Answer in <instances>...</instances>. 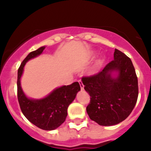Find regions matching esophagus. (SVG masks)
<instances>
[{"instance_id": "esophagus-1", "label": "esophagus", "mask_w": 151, "mask_h": 151, "mask_svg": "<svg viewBox=\"0 0 151 151\" xmlns=\"http://www.w3.org/2000/svg\"><path fill=\"white\" fill-rule=\"evenodd\" d=\"M78 82H79V85H80V88H81V90H83L84 89V84H83V83H82V81H81V80H79L78 81Z\"/></svg>"}]
</instances>
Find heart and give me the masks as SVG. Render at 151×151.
I'll return each mask as SVG.
<instances>
[{
	"label": "heart",
	"instance_id": "obj_1",
	"mask_svg": "<svg viewBox=\"0 0 151 151\" xmlns=\"http://www.w3.org/2000/svg\"><path fill=\"white\" fill-rule=\"evenodd\" d=\"M93 55V53L92 52L91 54V55ZM102 63V60H99V61L98 62V63H97V65H101V64Z\"/></svg>",
	"mask_w": 151,
	"mask_h": 151
}]
</instances>
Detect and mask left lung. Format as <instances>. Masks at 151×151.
<instances>
[{
    "label": "left lung",
    "instance_id": "8db88e82",
    "mask_svg": "<svg viewBox=\"0 0 151 151\" xmlns=\"http://www.w3.org/2000/svg\"><path fill=\"white\" fill-rule=\"evenodd\" d=\"M114 58L101 72L81 78L90 95L86 112L100 126L116 125L125 120L138 99V78L131 59L117 49ZM114 70L119 72L116 78L111 77Z\"/></svg>",
    "mask_w": 151,
    "mask_h": 151
}]
</instances>
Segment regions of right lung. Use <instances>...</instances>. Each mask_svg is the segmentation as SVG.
I'll return each mask as SVG.
<instances>
[{
    "mask_svg": "<svg viewBox=\"0 0 151 151\" xmlns=\"http://www.w3.org/2000/svg\"><path fill=\"white\" fill-rule=\"evenodd\" d=\"M45 48L41 47L31 52L19 67L17 81L18 99L22 114L32 124L41 129L51 131L65 122L67 116V108L75 99L77 93L80 90V86L76 81L70 85L61 86L42 99L34 100L26 97L20 86L23 67L29 60L40 55Z\"/></svg>",
    "mask_w": 151,
    "mask_h": 151,
    "instance_id": "right-lung-1",
    "label": "right lung"
}]
</instances>
